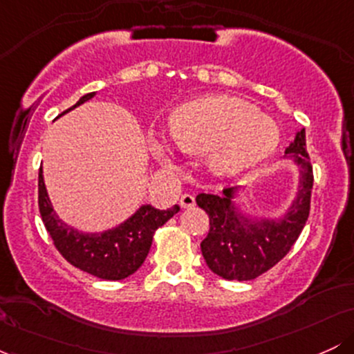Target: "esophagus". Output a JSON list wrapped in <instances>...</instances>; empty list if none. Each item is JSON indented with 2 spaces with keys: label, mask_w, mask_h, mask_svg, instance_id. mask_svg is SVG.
I'll list each match as a JSON object with an SVG mask.
<instances>
[{
  "label": "esophagus",
  "mask_w": 354,
  "mask_h": 354,
  "mask_svg": "<svg viewBox=\"0 0 354 354\" xmlns=\"http://www.w3.org/2000/svg\"><path fill=\"white\" fill-rule=\"evenodd\" d=\"M180 205L181 208H194V205H196V200H194L193 194H183L181 200H180Z\"/></svg>",
  "instance_id": "1"
}]
</instances>
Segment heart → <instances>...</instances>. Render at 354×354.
Masks as SVG:
<instances>
[{"instance_id":"obj_1","label":"heart","mask_w":354,"mask_h":354,"mask_svg":"<svg viewBox=\"0 0 354 354\" xmlns=\"http://www.w3.org/2000/svg\"><path fill=\"white\" fill-rule=\"evenodd\" d=\"M171 136L183 151H209V166L234 176L261 163L279 143V129L250 101L228 95L205 96L183 104L171 115ZM153 151L168 153L163 138L149 140Z\"/></svg>"}]
</instances>
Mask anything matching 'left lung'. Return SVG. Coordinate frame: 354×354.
Listing matches in <instances>:
<instances>
[{
	"instance_id": "left-lung-1",
	"label": "left lung",
	"mask_w": 354,
	"mask_h": 354,
	"mask_svg": "<svg viewBox=\"0 0 354 354\" xmlns=\"http://www.w3.org/2000/svg\"><path fill=\"white\" fill-rule=\"evenodd\" d=\"M299 166L298 196L279 221H256L234 209L233 188L218 194L200 193L196 203L209 218V233L201 241V253L213 273L228 281L258 278L290 253L310 216L313 166L306 153L304 129L286 148Z\"/></svg>"
}]
</instances>
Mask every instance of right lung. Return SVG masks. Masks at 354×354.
I'll return each instance as SVG.
<instances>
[{
  "label": "right lung",
  "instance_id": "1",
  "mask_svg": "<svg viewBox=\"0 0 354 354\" xmlns=\"http://www.w3.org/2000/svg\"><path fill=\"white\" fill-rule=\"evenodd\" d=\"M93 96L95 93L84 95L70 109L80 106ZM38 206L44 226L59 254L78 270L108 281H120L135 273L149 253L156 230L180 211L178 205L166 211L156 209L149 205L141 206L131 218L115 230L104 231L101 234L80 233L64 225L53 211L44 188L41 168L38 174Z\"/></svg>",
  "mask_w": 354,
  "mask_h": 354
}]
</instances>
